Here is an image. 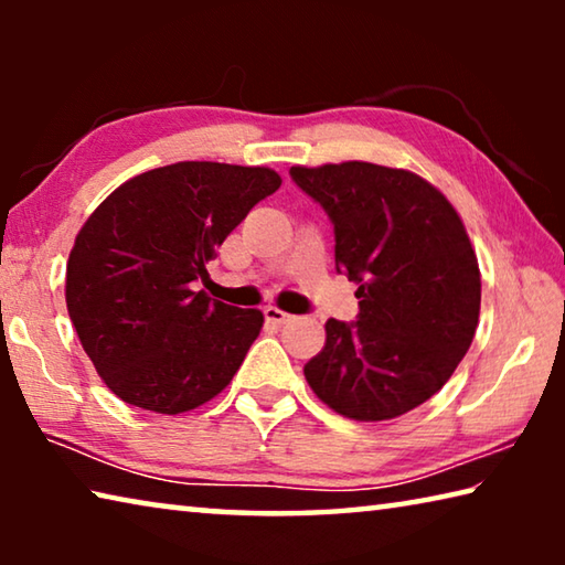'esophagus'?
Returning a JSON list of instances; mask_svg holds the SVG:
<instances>
[{
	"mask_svg": "<svg viewBox=\"0 0 565 565\" xmlns=\"http://www.w3.org/2000/svg\"><path fill=\"white\" fill-rule=\"evenodd\" d=\"M264 317H266V321H271V323H286V321H291L294 317L291 313H286V311H281V309H276V306H266L264 309Z\"/></svg>",
	"mask_w": 565,
	"mask_h": 565,
	"instance_id": "1",
	"label": "esophagus"
}]
</instances>
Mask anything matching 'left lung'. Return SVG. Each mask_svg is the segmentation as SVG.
I'll list each match as a JSON object with an SVG mask.
<instances>
[{"label":"left lung","mask_w":565,"mask_h":565,"mask_svg":"<svg viewBox=\"0 0 565 565\" xmlns=\"http://www.w3.org/2000/svg\"><path fill=\"white\" fill-rule=\"evenodd\" d=\"M289 174L333 224L337 271L359 284L356 321H327L303 376L347 418L406 414L451 379L478 327L481 271L461 218L404 169L343 161Z\"/></svg>","instance_id":"left-lung-1"}]
</instances>
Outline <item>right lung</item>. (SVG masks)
Segmentation results:
<instances>
[{"label": "right lung", "instance_id": "1", "mask_svg": "<svg viewBox=\"0 0 565 565\" xmlns=\"http://www.w3.org/2000/svg\"><path fill=\"white\" fill-rule=\"evenodd\" d=\"M279 186L264 167L177 161L94 209L66 264V309L121 401L174 416L228 386L264 313L209 299L196 284L216 246Z\"/></svg>", "mask_w": 565, "mask_h": 565}]
</instances>
